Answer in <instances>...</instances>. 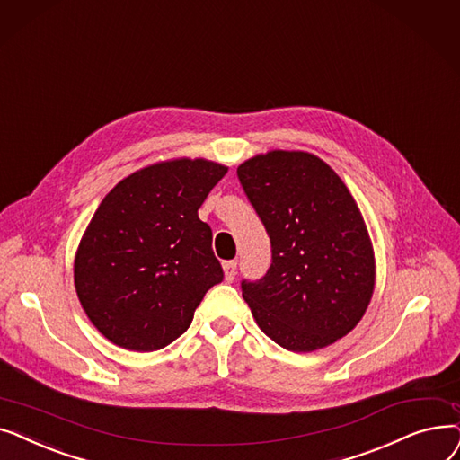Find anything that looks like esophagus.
Listing matches in <instances>:
<instances>
[{
    "label": "esophagus",
    "instance_id": "esophagus-1",
    "mask_svg": "<svg viewBox=\"0 0 460 460\" xmlns=\"http://www.w3.org/2000/svg\"><path fill=\"white\" fill-rule=\"evenodd\" d=\"M235 268H237V261L235 260H228V261H223V271H225V280L232 282L234 277H235Z\"/></svg>",
    "mask_w": 460,
    "mask_h": 460
}]
</instances>
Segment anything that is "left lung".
<instances>
[{"mask_svg": "<svg viewBox=\"0 0 460 460\" xmlns=\"http://www.w3.org/2000/svg\"><path fill=\"white\" fill-rule=\"evenodd\" d=\"M237 178L271 239L264 279L243 299L271 341L314 352L348 335L375 292V249L337 172L307 151L273 149L237 166Z\"/></svg>", "mask_w": 460, "mask_h": 460, "instance_id": "obj_1", "label": "left lung"}]
</instances>
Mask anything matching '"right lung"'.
I'll return each instance as SVG.
<instances>
[{
    "label": "right lung",
    "mask_w": 460,
    "mask_h": 460,
    "mask_svg": "<svg viewBox=\"0 0 460 460\" xmlns=\"http://www.w3.org/2000/svg\"><path fill=\"white\" fill-rule=\"evenodd\" d=\"M226 172L208 159H170L104 196L76 249L75 288L108 341L153 352L187 332L206 292L223 280L199 208Z\"/></svg>",
    "instance_id": "right-lung-1"
}]
</instances>
